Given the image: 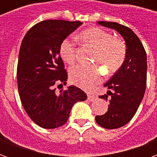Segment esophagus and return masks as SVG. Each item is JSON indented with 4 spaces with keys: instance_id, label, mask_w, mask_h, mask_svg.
<instances>
[{
    "instance_id": "34e87169",
    "label": "esophagus",
    "mask_w": 157,
    "mask_h": 157,
    "mask_svg": "<svg viewBox=\"0 0 157 157\" xmlns=\"http://www.w3.org/2000/svg\"><path fill=\"white\" fill-rule=\"evenodd\" d=\"M87 98H88V100L90 102H92V101H94L96 99V96L92 95V94H88V95H87Z\"/></svg>"
}]
</instances>
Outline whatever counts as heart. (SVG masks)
<instances>
[{
    "label": "heart",
    "mask_w": 157,
    "mask_h": 157,
    "mask_svg": "<svg viewBox=\"0 0 157 157\" xmlns=\"http://www.w3.org/2000/svg\"><path fill=\"white\" fill-rule=\"evenodd\" d=\"M77 39L95 49L93 61L103 65L109 74L118 71L126 57V45L121 39L113 38L110 33L100 28H91L83 31ZM62 59L67 64L75 61V44L72 39H66L59 48ZM72 83L83 89H92L101 82L102 75L98 65H76L70 70Z\"/></svg>",
    "instance_id": "obj_1"
}]
</instances>
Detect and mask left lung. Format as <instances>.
<instances>
[{"label":"left lung","mask_w":157,"mask_h":157,"mask_svg":"<svg viewBox=\"0 0 157 157\" xmlns=\"http://www.w3.org/2000/svg\"><path fill=\"white\" fill-rule=\"evenodd\" d=\"M99 25L116 30L124 39L126 57L123 65L104 84L110 95L109 109L105 114L96 116L98 124L105 128H118L131 120L141 102L146 87L147 60L143 44L137 35L117 22H98ZM108 95L99 98L108 100Z\"/></svg>","instance_id":"1"}]
</instances>
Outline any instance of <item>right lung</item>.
<instances>
[{"mask_svg":"<svg viewBox=\"0 0 157 157\" xmlns=\"http://www.w3.org/2000/svg\"><path fill=\"white\" fill-rule=\"evenodd\" d=\"M82 24L79 21L45 20L29 29L22 39L17 71L19 95L28 115L42 128L65 124L73 105L87 98L73 85L59 92L55 88L56 83L65 85L67 81L60 44Z\"/></svg>","mask_w":157,"mask_h":157,"instance_id":"obj_1","label":"right lung"}]
</instances>
